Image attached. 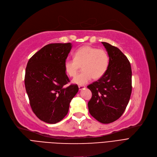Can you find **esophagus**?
Listing matches in <instances>:
<instances>
[{
	"instance_id": "esophagus-1",
	"label": "esophagus",
	"mask_w": 157,
	"mask_h": 157,
	"mask_svg": "<svg viewBox=\"0 0 157 157\" xmlns=\"http://www.w3.org/2000/svg\"><path fill=\"white\" fill-rule=\"evenodd\" d=\"M86 87H85V86H84V85H79V90H82L83 89H85Z\"/></svg>"
}]
</instances>
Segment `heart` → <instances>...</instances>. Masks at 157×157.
I'll list each match as a JSON object with an SVG mask.
<instances>
[{
  "mask_svg": "<svg viewBox=\"0 0 157 157\" xmlns=\"http://www.w3.org/2000/svg\"><path fill=\"white\" fill-rule=\"evenodd\" d=\"M109 64V56L105 50L89 46L78 49L74 59H67L64 62L65 71L70 77H74L81 69L83 71L72 80L77 85H85L93 78H101L106 72Z\"/></svg>",
  "mask_w": 157,
  "mask_h": 157,
  "instance_id": "1",
  "label": "heart"
}]
</instances>
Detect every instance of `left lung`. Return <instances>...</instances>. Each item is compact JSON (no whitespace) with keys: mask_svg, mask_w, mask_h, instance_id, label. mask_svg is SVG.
<instances>
[{"mask_svg":"<svg viewBox=\"0 0 157 157\" xmlns=\"http://www.w3.org/2000/svg\"><path fill=\"white\" fill-rule=\"evenodd\" d=\"M109 56L104 75L87 88L92 97L88 103L92 116L102 123L117 120L124 113L132 93V69L127 56L110 44L102 42Z\"/></svg>","mask_w":157,"mask_h":157,"instance_id":"left-lung-1","label":"left lung"}]
</instances>
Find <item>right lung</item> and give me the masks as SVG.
<instances>
[{
	"label": "right lung",
	"instance_id": "right-lung-1",
	"mask_svg": "<svg viewBox=\"0 0 157 157\" xmlns=\"http://www.w3.org/2000/svg\"><path fill=\"white\" fill-rule=\"evenodd\" d=\"M72 46L70 43L47 44L27 65L25 86L31 108L39 119L50 124L67 115L70 102L79 90L77 85L65 86L70 80L64 62Z\"/></svg>",
	"mask_w": 157,
	"mask_h": 157
}]
</instances>
